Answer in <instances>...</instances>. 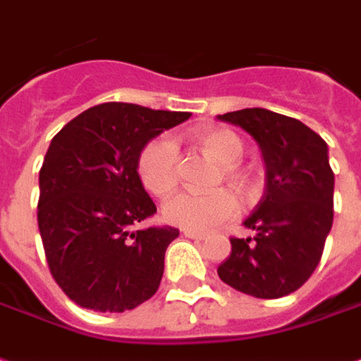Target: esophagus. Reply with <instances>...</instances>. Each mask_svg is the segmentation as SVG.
I'll return each instance as SVG.
<instances>
[{"mask_svg":"<svg viewBox=\"0 0 361 361\" xmlns=\"http://www.w3.org/2000/svg\"><path fill=\"white\" fill-rule=\"evenodd\" d=\"M183 235L185 237H190V239H205V233H200V231H191V229H183Z\"/></svg>","mask_w":361,"mask_h":361,"instance_id":"obj_1","label":"esophagus"}]
</instances>
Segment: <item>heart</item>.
<instances>
[{"label":"heart","instance_id":"obj_1","mask_svg":"<svg viewBox=\"0 0 361 361\" xmlns=\"http://www.w3.org/2000/svg\"><path fill=\"white\" fill-rule=\"evenodd\" d=\"M193 142L207 156L223 164L219 180H229L243 195H251V178L237 168L245 154L243 140L229 128H205L193 134ZM138 176L144 188L156 197H168L178 188V152L170 138L158 136L149 140L138 156ZM239 201L231 191L217 190L212 193H178L164 205V217L171 225L191 231H207L219 223L235 217Z\"/></svg>","mask_w":361,"mask_h":361}]
</instances>
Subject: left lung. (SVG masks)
Wrapping results in <instances>:
<instances>
[{"label":"left lung","instance_id":"left-lung-1","mask_svg":"<svg viewBox=\"0 0 361 361\" xmlns=\"http://www.w3.org/2000/svg\"><path fill=\"white\" fill-rule=\"evenodd\" d=\"M257 140L267 168L264 193L217 274L255 298H281L302 286L320 263L334 219V171L328 146L300 120L267 109L219 114Z\"/></svg>","mask_w":361,"mask_h":361}]
</instances>
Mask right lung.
I'll return each instance as SVG.
<instances>
[{"mask_svg": "<svg viewBox=\"0 0 361 361\" xmlns=\"http://www.w3.org/2000/svg\"><path fill=\"white\" fill-rule=\"evenodd\" d=\"M190 112L104 102L65 124L39 171L37 223L53 279L73 302L124 312L152 298L173 227L134 229L156 213L138 176L149 140Z\"/></svg>", "mask_w": 361, "mask_h": 361, "instance_id": "right-lung-1", "label": "right lung"}]
</instances>
